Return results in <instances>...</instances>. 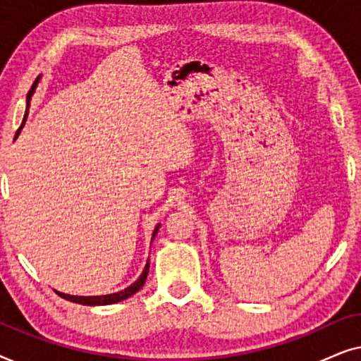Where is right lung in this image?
I'll return each mask as SVG.
<instances>
[{"label":"right lung","mask_w":361,"mask_h":361,"mask_svg":"<svg viewBox=\"0 0 361 361\" xmlns=\"http://www.w3.org/2000/svg\"><path fill=\"white\" fill-rule=\"evenodd\" d=\"M41 80V75L36 78V82H34V85L31 87V90L27 93V108H29V102H31V97L34 90H36L37 87V82ZM27 108H26V115H24V120L21 123V126H19V130L16 131V136H14V140H16L19 133H21L24 123H26V116H27ZM157 230H159V225L154 228V233H152V238L154 240V236L157 233ZM147 273H149V259H147V263L145 266V269H142V274L137 278V281H135L130 288L120 290V293H113V294H106V295H71V294H63V293H57L61 298H63L66 300H71V302H75V304H82V305H108V304H116V302H121V300H125L128 298H131L133 294H136L137 290H140L142 286L146 283V278H147Z\"/></svg>","instance_id":"add662e5"}]
</instances>
